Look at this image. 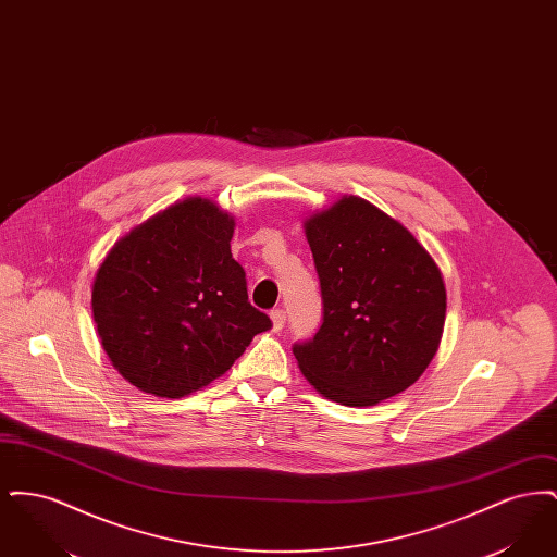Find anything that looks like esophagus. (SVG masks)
Returning <instances> with one entry per match:
<instances>
[{"instance_id": "1", "label": "esophagus", "mask_w": 557, "mask_h": 557, "mask_svg": "<svg viewBox=\"0 0 557 557\" xmlns=\"http://www.w3.org/2000/svg\"><path fill=\"white\" fill-rule=\"evenodd\" d=\"M269 318H271L273 332H280V330L284 327V323H286V311H284V309H273V311L269 313Z\"/></svg>"}]
</instances>
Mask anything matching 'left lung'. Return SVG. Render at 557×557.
Here are the masks:
<instances>
[{
    "label": "left lung",
    "instance_id": "1",
    "mask_svg": "<svg viewBox=\"0 0 557 557\" xmlns=\"http://www.w3.org/2000/svg\"><path fill=\"white\" fill-rule=\"evenodd\" d=\"M302 227L323 298L318 334L292 348L302 375L348 407L403 393L443 338L441 269L407 227L359 196L313 212Z\"/></svg>",
    "mask_w": 557,
    "mask_h": 557
}]
</instances>
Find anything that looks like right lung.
I'll list each match as a JSON object with an SVG mask.
<instances>
[{"label":"right lung","mask_w":557,"mask_h":557,"mask_svg":"<svg viewBox=\"0 0 557 557\" xmlns=\"http://www.w3.org/2000/svg\"><path fill=\"white\" fill-rule=\"evenodd\" d=\"M236 221L194 196L116 239L91 311L114 370L160 398L187 397L230 370L271 319L248 302L232 257Z\"/></svg>","instance_id":"right-lung-1"}]
</instances>
